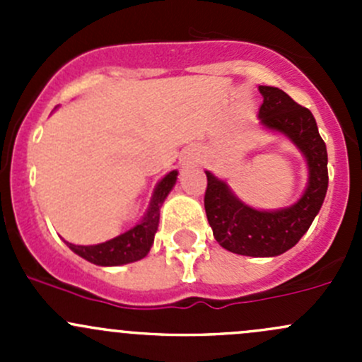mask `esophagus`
<instances>
[{
    "mask_svg": "<svg viewBox=\"0 0 362 362\" xmlns=\"http://www.w3.org/2000/svg\"><path fill=\"white\" fill-rule=\"evenodd\" d=\"M184 163H191V158H185Z\"/></svg>",
    "mask_w": 362,
    "mask_h": 362,
    "instance_id": "1",
    "label": "esophagus"
}]
</instances>
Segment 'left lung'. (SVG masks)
<instances>
[{
  "label": "left lung",
  "instance_id": "8db88e82",
  "mask_svg": "<svg viewBox=\"0 0 362 362\" xmlns=\"http://www.w3.org/2000/svg\"><path fill=\"white\" fill-rule=\"evenodd\" d=\"M259 124L286 136L306 160L308 182L301 198L279 210H257L243 203L228 182L206 173L204 210L222 249L250 257H275L293 249L308 231L327 192V151L308 108L279 87L259 86Z\"/></svg>",
  "mask_w": 362,
  "mask_h": 362
}]
</instances>
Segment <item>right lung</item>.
<instances>
[{"instance_id": "add662e5", "label": "right lung", "mask_w": 362, "mask_h": 362, "mask_svg": "<svg viewBox=\"0 0 362 362\" xmlns=\"http://www.w3.org/2000/svg\"><path fill=\"white\" fill-rule=\"evenodd\" d=\"M177 177L178 171L173 170L160 178L152 192L151 203H148L144 218L129 231L122 233L108 242L98 243V245H73L69 242H66V245L76 255L98 266H122L144 259L151 252L152 243H154V236L159 226L160 206L173 185L177 184Z\"/></svg>"}]
</instances>
